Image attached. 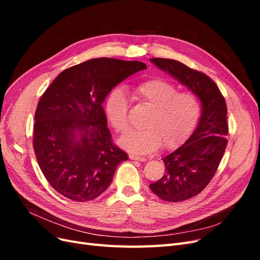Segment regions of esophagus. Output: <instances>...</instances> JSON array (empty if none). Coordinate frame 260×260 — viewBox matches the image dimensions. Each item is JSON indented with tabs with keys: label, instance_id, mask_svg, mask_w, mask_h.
Wrapping results in <instances>:
<instances>
[{
	"label": "esophagus",
	"instance_id": "esophagus-1",
	"mask_svg": "<svg viewBox=\"0 0 260 260\" xmlns=\"http://www.w3.org/2000/svg\"><path fill=\"white\" fill-rule=\"evenodd\" d=\"M129 158L132 160H139V161H146L147 158L145 157H141V156H137V155H129Z\"/></svg>",
	"mask_w": 260,
	"mask_h": 260
}]
</instances>
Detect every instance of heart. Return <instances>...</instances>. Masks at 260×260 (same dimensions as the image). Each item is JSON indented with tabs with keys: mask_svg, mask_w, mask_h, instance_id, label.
<instances>
[{
	"mask_svg": "<svg viewBox=\"0 0 260 260\" xmlns=\"http://www.w3.org/2000/svg\"><path fill=\"white\" fill-rule=\"evenodd\" d=\"M136 96L151 107L143 122L144 129L132 131L119 139V144L131 153L147 154L160 145L165 149L177 147L190 137L201 117V103L192 92H179L164 79H151L133 89ZM128 98L121 89L108 93L104 109L109 123L119 133L130 128Z\"/></svg>",
	"mask_w": 260,
	"mask_h": 260,
	"instance_id": "1",
	"label": "heart"
}]
</instances>
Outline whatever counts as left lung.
Listing matches in <instances>:
<instances>
[{
	"instance_id": "1",
	"label": "left lung",
	"mask_w": 260,
	"mask_h": 260,
	"mask_svg": "<svg viewBox=\"0 0 260 260\" xmlns=\"http://www.w3.org/2000/svg\"><path fill=\"white\" fill-rule=\"evenodd\" d=\"M159 69L187 86L202 102L198 127L183 145L165 156V175L149 187L162 201L182 202L210 182L228 144L226 104L218 85L204 73L168 58H151Z\"/></svg>"
}]
</instances>
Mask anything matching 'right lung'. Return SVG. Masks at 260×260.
<instances>
[{
  "instance_id": "1",
  "label": "right lung",
  "mask_w": 260,
  "mask_h": 260,
  "mask_svg": "<svg viewBox=\"0 0 260 260\" xmlns=\"http://www.w3.org/2000/svg\"><path fill=\"white\" fill-rule=\"evenodd\" d=\"M144 62L94 58L61 72L45 90L35 115L34 149L54 190L76 202L92 201L112 183L127 153L114 145L102 106Z\"/></svg>"
}]
</instances>
